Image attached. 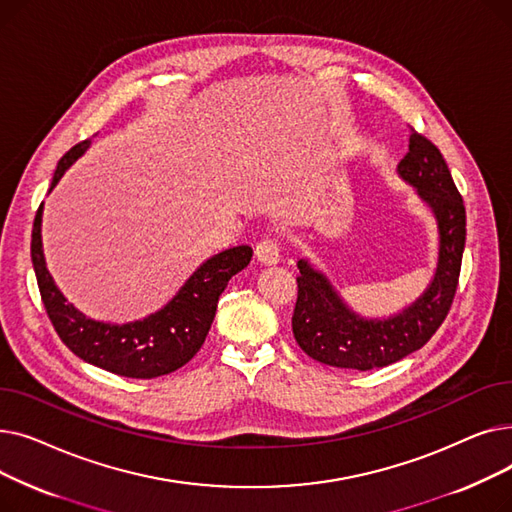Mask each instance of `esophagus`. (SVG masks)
Here are the masks:
<instances>
[{"mask_svg":"<svg viewBox=\"0 0 512 512\" xmlns=\"http://www.w3.org/2000/svg\"><path fill=\"white\" fill-rule=\"evenodd\" d=\"M255 259L263 265H276L280 263V247L278 242L265 238L255 247Z\"/></svg>","mask_w":512,"mask_h":512,"instance_id":"esophagus-1","label":"esophagus"}]
</instances>
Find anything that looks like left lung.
I'll return each mask as SVG.
<instances>
[{
	"label": "left lung",
	"instance_id": "left-lung-1",
	"mask_svg": "<svg viewBox=\"0 0 512 512\" xmlns=\"http://www.w3.org/2000/svg\"><path fill=\"white\" fill-rule=\"evenodd\" d=\"M396 174L415 188L432 211L438 228V259L432 282L402 311L388 317H363L348 305L330 278L309 259H299V299L292 332L303 351L324 365L375 369L407 357L442 326L459 284L467 236V215L440 149L413 132L409 153Z\"/></svg>",
	"mask_w": 512,
	"mask_h": 512
}]
</instances>
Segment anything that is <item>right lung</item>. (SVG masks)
Segmentation results:
<instances>
[{
  "label": "right lung",
  "instance_id": "1",
  "mask_svg": "<svg viewBox=\"0 0 512 512\" xmlns=\"http://www.w3.org/2000/svg\"><path fill=\"white\" fill-rule=\"evenodd\" d=\"M89 147L91 141L78 143L58 161L49 193ZM41 222L43 203L33 224L31 259L53 328L76 357L124 378H159L191 361L205 342L220 294L253 257V249L247 245L213 255L197 267L164 307L128 324H110L78 311L53 282L43 255Z\"/></svg>",
  "mask_w": 512,
  "mask_h": 512
}]
</instances>
